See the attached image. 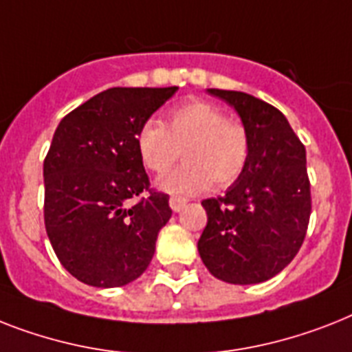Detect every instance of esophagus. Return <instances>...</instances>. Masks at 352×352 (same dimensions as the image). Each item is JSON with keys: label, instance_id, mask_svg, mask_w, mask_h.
<instances>
[{"label": "esophagus", "instance_id": "1", "mask_svg": "<svg viewBox=\"0 0 352 352\" xmlns=\"http://www.w3.org/2000/svg\"><path fill=\"white\" fill-rule=\"evenodd\" d=\"M186 199L184 197H177V195H173V197H170V208L173 211H181L182 208H184L186 206Z\"/></svg>", "mask_w": 352, "mask_h": 352}]
</instances>
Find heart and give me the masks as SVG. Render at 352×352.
<instances>
[{
	"label": "heart",
	"mask_w": 352,
	"mask_h": 352,
	"mask_svg": "<svg viewBox=\"0 0 352 352\" xmlns=\"http://www.w3.org/2000/svg\"><path fill=\"white\" fill-rule=\"evenodd\" d=\"M135 146L144 168L153 173H164L182 150L186 161L157 182L170 193H199L210 184L226 188L241 177L250 159L244 124L202 99L171 108L164 124L155 119L142 122Z\"/></svg>",
	"instance_id": "b5f03b06"
}]
</instances>
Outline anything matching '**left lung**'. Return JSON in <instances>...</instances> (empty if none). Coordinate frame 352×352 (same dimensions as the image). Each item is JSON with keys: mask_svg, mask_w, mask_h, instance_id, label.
Listing matches in <instances>:
<instances>
[{"mask_svg": "<svg viewBox=\"0 0 352 352\" xmlns=\"http://www.w3.org/2000/svg\"><path fill=\"white\" fill-rule=\"evenodd\" d=\"M230 102L250 135V159L226 195L202 201L208 224L199 255L228 284H260L295 258L307 233L311 184L305 148L284 113L244 92L210 88Z\"/></svg>", "mask_w": 352, "mask_h": 352, "instance_id": "1", "label": "left lung"}]
</instances>
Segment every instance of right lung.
Instances as JSON below:
<instances>
[{
  "label": "right lung",
  "instance_id": "obj_1",
  "mask_svg": "<svg viewBox=\"0 0 352 352\" xmlns=\"http://www.w3.org/2000/svg\"><path fill=\"white\" fill-rule=\"evenodd\" d=\"M108 88L65 116L43 162L45 228L63 267L94 287H119L146 271L166 193L150 188L135 135L177 92Z\"/></svg>",
  "mask_w": 352,
  "mask_h": 352
}]
</instances>
